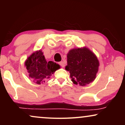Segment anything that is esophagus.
I'll use <instances>...</instances> for the list:
<instances>
[{
    "label": "esophagus",
    "mask_w": 125,
    "mask_h": 125,
    "mask_svg": "<svg viewBox=\"0 0 125 125\" xmlns=\"http://www.w3.org/2000/svg\"><path fill=\"white\" fill-rule=\"evenodd\" d=\"M59 64L60 65L62 66V67H63V68H64V66H65V64H64V62H63V61H61V62H59Z\"/></svg>",
    "instance_id": "1"
}]
</instances>
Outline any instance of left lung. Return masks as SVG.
Wrapping results in <instances>:
<instances>
[{"label":"left lung","mask_w":125,"mask_h":125,"mask_svg":"<svg viewBox=\"0 0 125 125\" xmlns=\"http://www.w3.org/2000/svg\"><path fill=\"white\" fill-rule=\"evenodd\" d=\"M65 69L70 73L74 84L85 86L96 78L100 62L95 54L88 48H73L67 54Z\"/></svg>","instance_id":"1"}]
</instances>
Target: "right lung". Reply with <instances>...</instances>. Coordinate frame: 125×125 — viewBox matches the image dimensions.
<instances>
[{
    "label": "right lung",
    "instance_id": "obj_1",
    "mask_svg": "<svg viewBox=\"0 0 125 125\" xmlns=\"http://www.w3.org/2000/svg\"><path fill=\"white\" fill-rule=\"evenodd\" d=\"M24 66L30 78L37 84L45 83L60 67L59 64L52 61L47 62L41 49L28 56L25 61Z\"/></svg>",
    "mask_w": 125,
    "mask_h": 125
}]
</instances>
